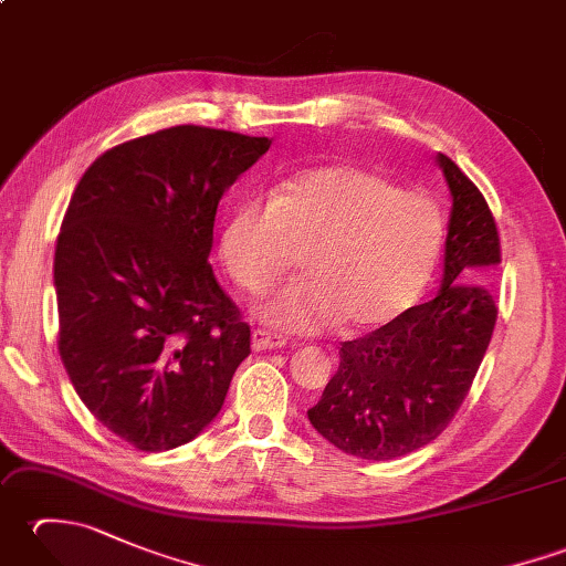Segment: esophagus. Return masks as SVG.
<instances>
[{
    "mask_svg": "<svg viewBox=\"0 0 566 566\" xmlns=\"http://www.w3.org/2000/svg\"><path fill=\"white\" fill-rule=\"evenodd\" d=\"M286 340L282 335H274L270 331H255L252 333V350L260 353V350H274V347H284Z\"/></svg>",
    "mask_w": 566,
    "mask_h": 566,
    "instance_id": "34e87169",
    "label": "esophagus"
}]
</instances>
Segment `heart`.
I'll return each mask as SVG.
<instances>
[{
  "instance_id": "1",
  "label": "heart",
  "mask_w": 566,
  "mask_h": 566,
  "mask_svg": "<svg viewBox=\"0 0 566 566\" xmlns=\"http://www.w3.org/2000/svg\"><path fill=\"white\" fill-rule=\"evenodd\" d=\"M442 213L426 191L399 189L359 165H323L245 197L221 231V262L248 294H262L298 252L302 280L272 294L258 316L290 333L340 323L387 326L411 308L442 250Z\"/></svg>"
}]
</instances>
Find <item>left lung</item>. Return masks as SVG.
Returning a JSON list of instances; mask_svg holds the SVG:
<instances>
[{"instance_id":"8db88e82","label":"left lung","mask_w":566,"mask_h":566,"mask_svg":"<svg viewBox=\"0 0 566 566\" xmlns=\"http://www.w3.org/2000/svg\"><path fill=\"white\" fill-rule=\"evenodd\" d=\"M438 165L452 197L440 292L345 340L338 371L308 408L323 438L363 460H396L436 440L469 394L496 326L489 290L501 262L496 221L448 155L438 153Z\"/></svg>"}]
</instances>
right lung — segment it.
Wrapping results in <instances>:
<instances>
[{
  "label": "right lung",
  "instance_id": "obj_1",
  "mask_svg": "<svg viewBox=\"0 0 566 566\" xmlns=\"http://www.w3.org/2000/svg\"><path fill=\"white\" fill-rule=\"evenodd\" d=\"M207 126H172L106 150L60 226L57 350L82 403L143 452L195 440L250 355L209 264L223 191L270 150Z\"/></svg>",
  "mask_w": 566,
  "mask_h": 566
}]
</instances>
